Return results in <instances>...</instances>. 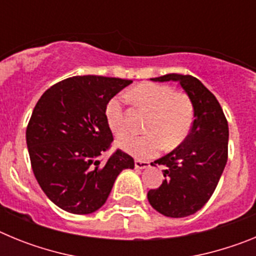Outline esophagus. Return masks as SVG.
Here are the masks:
<instances>
[{
    "label": "esophagus",
    "mask_w": 256,
    "mask_h": 256,
    "mask_svg": "<svg viewBox=\"0 0 256 256\" xmlns=\"http://www.w3.org/2000/svg\"><path fill=\"white\" fill-rule=\"evenodd\" d=\"M134 166L136 169H144V168H148L150 164H148V162H144V160H136Z\"/></svg>",
    "instance_id": "1"
}]
</instances>
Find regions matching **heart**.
Returning <instances> with one entry per match:
<instances>
[{"label":"heart","instance_id":"1","mask_svg":"<svg viewBox=\"0 0 256 256\" xmlns=\"http://www.w3.org/2000/svg\"><path fill=\"white\" fill-rule=\"evenodd\" d=\"M130 96L151 112L144 124V130L148 133L122 140L119 146L124 151L146 159L156 155L164 146L177 148L188 137L194 124V106L186 94L174 92L170 86L144 82L134 86ZM105 118L108 128L116 137H123L128 132L123 97L114 96L108 100Z\"/></svg>","mask_w":256,"mask_h":256}]
</instances>
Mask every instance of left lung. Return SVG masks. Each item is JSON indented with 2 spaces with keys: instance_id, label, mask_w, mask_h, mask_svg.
Here are the masks:
<instances>
[{
  "instance_id": "obj_1",
  "label": "left lung",
  "mask_w": 256,
  "mask_h": 256,
  "mask_svg": "<svg viewBox=\"0 0 256 256\" xmlns=\"http://www.w3.org/2000/svg\"><path fill=\"white\" fill-rule=\"evenodd\" d=\"M152 80H177L194 106L188 137L154 162L166 166L165 180L148 194L151 206L160 214L183 218L200 210L216 191L228 159V122L216 96L195 76L172 73Z\"/></svg>"
}]
</instances>
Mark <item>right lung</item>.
Instances as JSON below:
<instances>
[{
	"instance_id": "obj_1",
	"label": "right lung",
	"mask_w": 256,
	"mask_h": 256,
	"mask_svg": "<svg viewBox=\"0 0 256 256\" xmlns=\"http://www.w3.org/2000/svg\"><path fill=\"white\" fill-rule=\"evenodd\" d=\"M130 79L76 76L50 87L38 100L26 126L30 164L47 198L65 212L91 214L108 200L130 155L116 148L105 118L106 104Z\"/></svg>"
}]
</instances>
